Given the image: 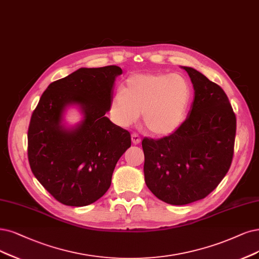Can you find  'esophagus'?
Listing matches in <instances>:
<instances>
[{"label": "esophagus", "mask_w": 259, "mask_h": 259, "mask_svg": "<svg viewBox=\"0 0 259 259\" xmlns=\"http://www.w3.org/2000/svg\"><path fill=\"white\" fill-rule=\"evenodd\" d=\"M131 140H132V143L133 144H140V142H141V137L138 135V133H136V132H133L132 135H131Z\"/></svg>", "instance_id": "1"}]
</instances>
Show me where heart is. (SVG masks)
<instances>
[{
  "label": "heart",
  "mask_w": 259,
  "mask_h": 259,
  "mask_svg": "<svg viewBox=\"0 0 259 259\" xmlns=\"http://www.w3.org/2000/svg\"><path fill=\"white\" fill-rule=\"evenodd\" d=\"M192 90L185 76L177 73L133 74L110 104L114 121L129 127L141 112L146 129L155 136L175 132L186 119Z\"/></svg>",
  "instance_id": "b5f03b06"
}]
</instances>
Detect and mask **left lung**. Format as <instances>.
Masks as SVG:
<instances>
[{
  "mask_svg": "<svg viewBox=\"0 0 259 259\" xmlns=\"http://www.w3.org/2000/svg\"><path fill=\"white\" fill-rule=\"evenodd\" d=\"M183 68L194 89L187 119L167 137L142 141L146 186L170 205L212 192L231 167L236 137V115L225 92L199 71Z\"/></svg>",
  "mask_w": 259,
  "mask_h": 259,
  "instance_id": "1",
  "label": "left lung"
}]
</instances>
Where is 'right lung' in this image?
Segmentation results:
<instances>
[{
	"label": "right lung",
	"mask_w": 259,
	"mask_h": 259,
	"mask_svg": "<svg viewBox=\"0 0 259 259\" xmlns=\"http://www.w3.org/2000/svg\"><path fill=\"white\" fill-rule=\"evenodd\" d=\"M118 66L80 68L52 82L41 95L27 131V158L34 176L57 202L82 207L95 203L111 186L117 161L131 146L129 131L105 113ZM84 117L75 127L61 124L68 105Z\"/></svg>",
	"instance_id": "right-lung-1"
}]
</instances>
